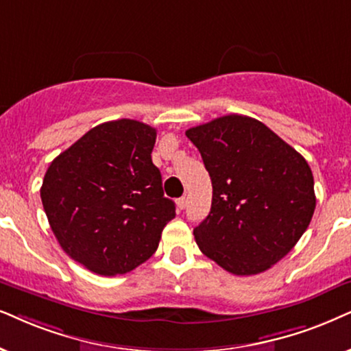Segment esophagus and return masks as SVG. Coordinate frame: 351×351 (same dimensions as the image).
I'll return each instance as SVG.
<instances>
[{"label": "esophagus", "mask_w": 351, "mask_h": 351, "mask_svg": "<svg viewBox=\"0 0 351 351\" xmlns=\"http://www.w3.org/2000/svg\"><path fill=\"white\" fill-rule=\"evenodd\" d=\"M176 206H178L180 210H184L186 206H188V199H186V197H180L178 201H176Z\"/></svg>", "instance_id": "esophagus-1"}]
</instances>
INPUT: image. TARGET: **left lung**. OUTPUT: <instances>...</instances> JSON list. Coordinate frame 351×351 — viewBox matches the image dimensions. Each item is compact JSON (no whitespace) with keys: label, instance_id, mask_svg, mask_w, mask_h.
Wrapping results in <instances>:
<instances>
[{"label":"left lung","instance_id":"8db88e82","mask_svg":"<svg viewBox=\"0 0 351 351\" xmlns=\"http://www.w3.org/2000/svg\"><path fill=\"white\" fill-rule=\"evenodd\" d=\"M212 180L208 215L194 228L199 250L234 275H256L293 250L316 208L304 157L264 123L227 114L189 128Z\"/></svg>","mask_w":351,"mask_h":351}]
</instances>
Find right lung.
Wrapping results in <instances>:
<instances>
[{
    "instance_id": "add662e5",
    "label": "right lung",
    "mask_w": 351,
    "mask_h": 351,
    "mask_svg": "<svg viewBox=\"0 0 351 351\" xmlns=\"http://www.w3.org/2000/svg\"><path fill=\"white\" fill-rule=\"evenodd\" d=\"M157 131L136 119L101 123L50 163L40 197L69 257L99 275L126 274L157 251L175 219L152 163Z\"/></svg>"
}]
</instances>
